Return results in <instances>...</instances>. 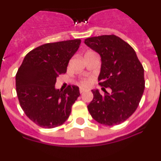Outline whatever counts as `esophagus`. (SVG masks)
Returning a JSON list of instances; mask_svg holds the SVG:
<instances>
[{"label": "esophagus", "instance_id": "obj_1", "mask_svg": "<svg viewBox=\"0 0 161 161\" xmlns=\"http://www.w3.org/2000/svg\"><path fill=\"white\" fill-rule=\"evenodd\" d=\"M85 91V89H83V88H80V93H84Z\"/></svg>", "mask_w": 161, "mask_h": 161}]
</instances>
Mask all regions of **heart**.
<instances>
[{
  "label": "heart",
  "mask_w": 161,
  "mask_h": 161,
  "mask_svg": "<svg viewBox=\"0 0 161 161\" xmlns=\"http://www.w3.org/2000/svg\"><path fill=\"white\" fill-rule=\"evenodd\" d=\"M80 84L81 85H83V86H86V85L89 84V81H88L87 80H81L80 81Z\"/></svg>",
  "instance_id": "b5f03b06"
}]
</instances>
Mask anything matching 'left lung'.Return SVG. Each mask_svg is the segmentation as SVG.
Segmentation results:
<instances>
[{
  "instance_id": "obj_1",
  "label": "left lung",
  "mask_w": 161,
  "mask_h": 161,
  "mask_svg": "<svg viewBox=\"0 0 161 161\" xmlns=\"http://www.w3.org/2000/svg\"><path fill=\"white\" fill-rule=\"evenodd\" d=\"M85 43L102 58L98 82L105 94L92 90L87 106L97 123L114 126L123 123L136 110L145 88L144 70L135 50L114 35L86 38ZM106 87L112 89L106 92Z\"/></svg>"
}]
</instances>
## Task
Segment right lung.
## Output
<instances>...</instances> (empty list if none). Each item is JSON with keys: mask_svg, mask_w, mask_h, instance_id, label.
<instances>
[{"mask_svg": "<svg viewBox=\"0 0 161 161\" xmlns=\"http://www.w3.org/2000/svg\"><path fill=\"white\" fill-rule=\"evenodd\" d=\"M80 39L43 44L24 58L16 74L20 106L32 122L43 128H54L68 119L80 96L79 88L68 85L55 89L56 77L67 72L68 62L76 52Z\"/></svg>", "mask_w": 161, "mask_h": 161, "instance_id": "add662e5", "label": "right lung"}]
</instances>
